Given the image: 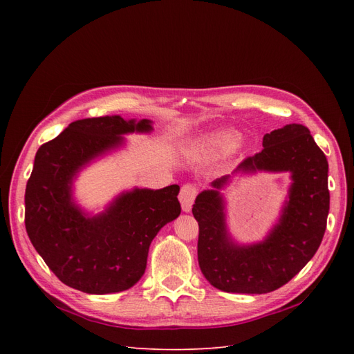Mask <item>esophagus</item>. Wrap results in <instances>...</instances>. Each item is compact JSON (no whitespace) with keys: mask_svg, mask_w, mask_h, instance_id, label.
Here are the masks:
<instances>
[{"mask_svg":"<svg viewBox=\"0 0 354 354\" xmlns=\"http://www.w3.org/2000/svg\"><path fill=\"white\" fill-rule=\"evenodd\" d=\"M198 195V189L194 185H185L180 190V203H181V209L185 212H189L192 209V205H194L195 198Z\"/></svg>","mask_w":354,"mask_h":354,"instance_id":"1","label":"esophagus"}]
</instances>
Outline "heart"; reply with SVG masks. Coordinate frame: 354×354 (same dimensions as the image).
Listing matches in <instances>:
<instances>
[{
  "label": "heart",
  "mask_w": 354,
  "mask_h": 354,
  "mask_svg": "<svg viewBox=\"0 0 354 354\" xmlns=\"http://www.w3.org/2000/svg\"><path fill=\"white\" fill-rule=\"evenodd\" d=\"M239 134L230 130V128H223V130H217L205 137L203 140V146L211 153H227L232 149L238 146Z\"/></svg>",
  "instance_id": "obj_1"
}]
</instances>
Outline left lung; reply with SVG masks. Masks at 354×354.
<instances>
[{
    "label": "left lung",
    "instance_id": "8db88e82",
    "mask_svg": "<svg viewBox=\"0 0 354 354\" xmlns=\"http://www.w3.org/2000/svg\"><path fill=\"white\" fill-rule=\"evenodd\" d=\"M263 151L246 158L233 174H291L281 217L261 241L239 245L230 236L220 190L232 176L214 180L192 208L199 224L198 261L202 274L224 292L266 294L283 286L313 259L329 212L328 160L308 128L289 124L263 137Z\"/></svg>",
    "mask_w": 354,
    "mask_h": 354
}]
</instances>
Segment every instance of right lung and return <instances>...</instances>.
<instances>
[{"mask_svg": "<svg viewBox=\"0 0 354 354\" xmlns=\"http://www.w3.org/2000/svg\"><path fill=\"white\" fill-rule=\"evenodd\" d=\"M152 130L149 120L87 118L38 149L25 192V226L37 252L65 285L97 295L130 289L146 270L158 232L180 216L177 185L122 192L95 216L73 201L81 169L124 146L125 134Z\"/></svg>", "mask_w": 354, "mask_h": 354, "instance_id": "obj_1", "label": "right lung"}]
</instances>
